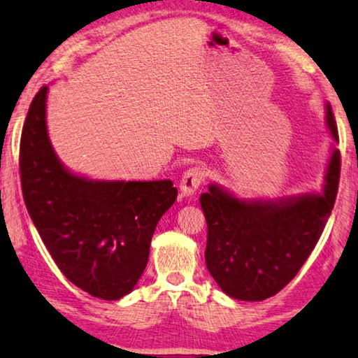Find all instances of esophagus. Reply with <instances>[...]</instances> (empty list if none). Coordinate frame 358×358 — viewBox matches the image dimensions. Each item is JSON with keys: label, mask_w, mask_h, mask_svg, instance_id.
<instances>
[{"label": "esophagus", "mask_w": 358, "mask_h": 358, "mask_svg": "<svg viewBox=\"0 0 358 358\" xmlns=\"http://www.w3.org/2000/svg\"><path fill=\"white\" fill-rule=\"evenodd\" d=\"M205 180V171L200 166H192L185 171L182 179H180V190L184 195L195 194L196 189L203 184Z\"/></svg>", "instance_id": "obj_1"}]
</instances>
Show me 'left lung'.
<instances>
[{"label":"left lung","mask_w":358,"mask_h":358,"mask_svg":"<svg viewBox=\"0 0 358 358\" xmlns=\"http://www.w3.org/2000/svg\"><path fill=\"white\" fill-rule=\"evenodd\" d=\"M329 131L339 142L331 106ZM341 153L331 157L323 195L291 200L242 201L210 185L200 205L208 224L205 262L232 299L258 302L276 295L295 278L317 245L339 187Z\"/></svg>","instance_id":"1"}]
</instances>
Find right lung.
Here are the masks:
<instances>
[{
    "instance_id": "right-lung-1",
    "label": "right lung",
    "mask_w": 358,
    "mask_h": 358,
    "mask_svg": "<svg viewBox=\"0 0 358 358\" xmlns=\"http://www.w3.org/2000/svg\"><path fill=\"white\" fill-rule=\"evenodd\" d=\"M41 87L30 103L19 148L25 206L61 273L103 300H117L141 279L159 217L178 196L171 180L100 182L63 168L46 132Z\"/></svg>"
}]
</instances>
